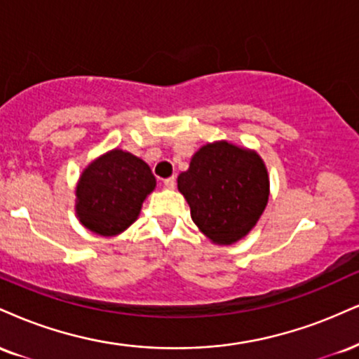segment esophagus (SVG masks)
<instances>
[{
    "mask_svg": "<svg viewBox=\"0 0 359 359\" xmlns=\"http://www.w3.org/2000/svg\"><path fill=\"white\" fill-rule=\"evenodd\" d=\"M163 185H165L167 189H174L175 187V177H168V179L163 180Z\"/></svg>",
    "mask_w": 359,
    "mask_h": 359,
    "instance_id": "34e87169",
    "label": "esophagus"
}]
</instances>
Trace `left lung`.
I'll return each mask as SVG.
<instances>
[{
  "label": "left lung",
  "mask_w": 359,
  "mask_h": 359,
  "mask_svg": "<svg viewBox=\"0 0 359 359\" xmlns=\"http://www.w3.org/2000/svg\"><path fill=\"white\" fill-rule=\"evenodd\" d=\"M177 187L194 224L217 245L244 239L269 201V174L261 155L227 140L202 145L177 177Z\"/></svg>",
  "instance_id": "left-lung-1"
}]
</instances>
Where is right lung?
Listing matches in <instances>:
<instances>
[{
    "label": "right lung",
    "instance_id": "1",
    "mask_svg": "<svg viewBox=\"0 0 359 359\" xmlns=\"http://www.w3.org/2000/svg\"><path fill=\"white\" fill-rule=\"evenodd\" d=\"M155 185L152 170L140 157L111 149L80 174L75 187L76 219L97 236L122 234L137 221Z\"/></svg>",
    "mask_w": 359,
    "mask_h": 359
}]
</instances>
